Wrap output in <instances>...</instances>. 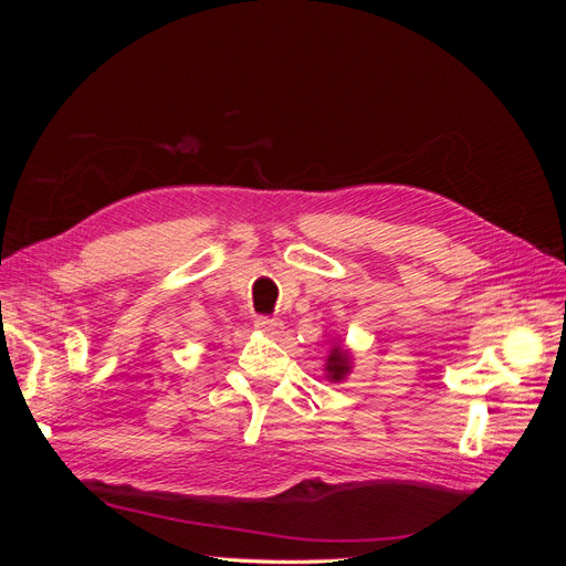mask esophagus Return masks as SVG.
<instances>
[{
    "label": "esophagus",
    "instance_id": "1",
    "mask_svg": "<svg viewBox=\"0 0 566 566\" xmlns=\"http://www.w3.org/2000/svg\"><path fill=\"white\" fill-rule=\"evenodd\" d=\"M254 325H256V328H260L264 335H269V337H276V335H281V333H283V323H281L279 318L260 316V318L254 321Z\"/></svg>",
    "mask_w": 566,
    "mask_h": 566
}]
</instances>
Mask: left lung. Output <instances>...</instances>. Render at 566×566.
Masks as SVG:
<instances>
[{
  "instance_id": "left-lung-1",
  "label": "left lung",
  "mask_w": 566,
  "mask_h": 566,
  "mask_svg": "<svg viewBox=\"0 0 566 566\" xmlns=\"http://www.w3.org/2000/svg\"><path fill=\"white\" fill-rule=\"evenodd\" d=\"M349 354L342 349V347H335L333 352H331V356H328V364H325V370H328V378L331 380H342L345 378V375L349 373Z\"/></svg>"
}]
</instances>
